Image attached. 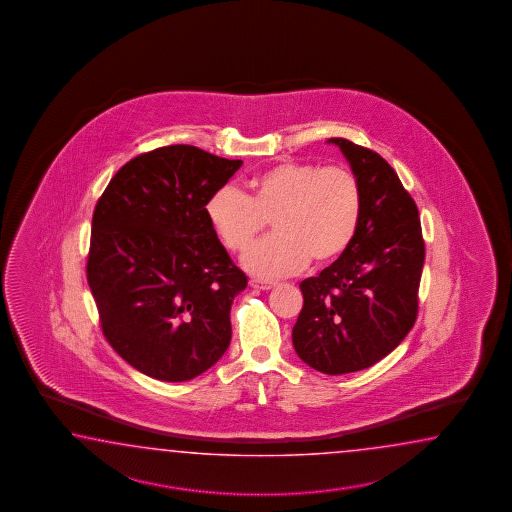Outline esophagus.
<instances>
[{
  "mask_svg": "<svg viewBox=\"0 0 512 512\" xmlns=\"http://www.w3.org/2000/svg\"><path fill=\"white\" fill-rule=\"evenodd\" d=\"M249 283H251V287H254V289H261V291H269V289H272V287L276 285V283L269 282V280H258V278H251Z\"/></svg>",
  "mask_w": 512,
  "mask_h": 512,
  "instance_id": "esophagus-1",
  "label": "esophagus"
}]
</instances>
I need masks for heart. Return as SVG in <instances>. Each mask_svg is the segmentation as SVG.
<instances>
[{
    "instance_id": "b5f03b06",
    "label": "heart",
    "mask_w": 512,
    "mask_h": 512,
    "mask_svg": "<svg viewBox=\"0 0 512 512\" xmlns=\"http://www.w3.org/2000/svg\"><path fill=\"white\" fill-rule=\"evenodd\" d=\"M249 186L251 196L223 186L207 203L210 225L230 251H247L272 221L276 234L243 258L249 271L278 278L348 251L362 214L359 179L348 168L285 161L254 175Z\"/></svg>"
}]
</instances>
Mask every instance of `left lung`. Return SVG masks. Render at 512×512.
<instances>
[{
  "mask_svg": "<svg viewBox=\"0 0 512 512\" xmlns=\"http://www.w3.org/2000/svg\"><path fill=\"white\" fill-rule=\"evenodd\" d=\"M359 179L362 214L348 251L300 283L293 346L311 368L342 375L397 348L419 313L425 240L419 210L381 155L333 137Z\"/></svg>",
  "mask_w": 512,
  "mask_h": 512,
  "instance_id": "8db88e82",
  "label": "left lung"
}]
</instances>
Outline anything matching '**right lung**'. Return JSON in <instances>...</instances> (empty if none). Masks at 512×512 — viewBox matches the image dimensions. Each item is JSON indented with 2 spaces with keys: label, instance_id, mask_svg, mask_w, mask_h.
<instances>
[{
  "label": "right lung",
  "instance_id": "1",
  "mask_svg": "<svg viewBox=\"0 0 512 512\" xmlns=\"http://www.w3.org/2000/svg\"><path fill=\"white\" fill-rule=\"evenodd\" d=\"M241 164L163 146L124 164L97 201L87 283L109 346L148 377L190 381L229 348L230 305L247 276L207 203Z\"/></svg>",
  "mask_w": 512,
  "mask_h": 512
}]
</instances>
